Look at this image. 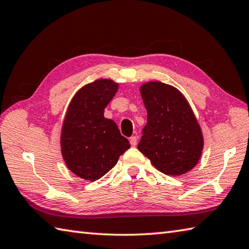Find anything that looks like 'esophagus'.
Instances as JSON below:
<instances>
[{"instance_id":"1","label":"esophagus","mask_w":249,"mask_h":249,"mask_svg":"<svg viewBox=\"0 0 249 249\" xmlns=\"http://www.w3.org/2000/svg\"><path fill=\"white\" fill-rule=\"evenodd\" d=\"M137 140H138L137 136H133V137H130L129 142L131 145H133V147H136V145H137Z\"/></svg>"}]
</instances>
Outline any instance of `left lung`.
<instances>
[{"label":"left lung","instance_id":"8db88e82","mask_svg":"<svg viewBox=\"0 0 249 249\" xmlns=\"http://www.w3.org/2000/svg\"><path fill=\"white\" fill-rule=\"evenodd\" d=\"M147 125L138 150L165 175L180 176L197 164L203 134L184 96L174 86L155 81L140 87Z\"/></svg>","mask_w":249,"mask_h":249}]
</instances>
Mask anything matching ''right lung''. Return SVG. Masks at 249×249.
I'll list each match as a JSON object with an SVG mask.
<instances>
[{
	"label": "right lung",
	"instance_id": "1",
	"mask_svg": "<svg viewBox=\"0 0 249 249\" xmlns=\"http://www.w3.org/2000/svg\"><path fill=\"white\" fill-rule=\"evenodd\" d=\"M118 89L114 81L97 80L83 86L68 107L60 137L62 158L72 173L85 180L105 176L130 148L115 122L104 116Z\"/></svg>",
	"mask_w": 249,
	"mask_h": 249
}]
</instances>
